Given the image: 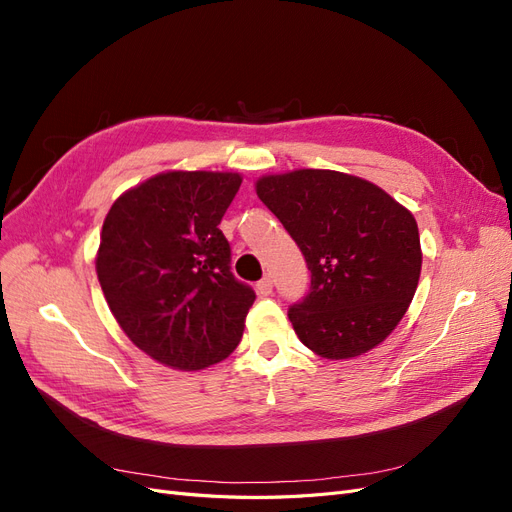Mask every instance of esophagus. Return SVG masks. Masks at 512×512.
<instances>
[{"mask_svg": "<svg viewBox=\"0 0 512 512\" xmlns=\"http://www.w3.org/2000/svg\"><path fill=\"white\" fill-rule=\"evenodd\" d=\"M271 290H273V282H271V277H262V280L256 284V292L260 294V297H269Z\"/></svg>", "mask_w": 512, "mask_h": 512, "instance_id": "obj_1", "label": "esophagus"}]
</instances>
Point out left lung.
<instances>
[{
    "mask_svg": "<svg viewBox=\"0 0 512 512\" xmlns=\"http://www.w3.org/2000/svg\"><path fill=\"white\" fill-rule=\"evenodd\" d=\"M256 194L312 271L307 297L288 309L301 342L331 361L382 344L408 312L421 277L414 215L376 183L337 170L262 175Z\"/></svg>",
    "mask_w": 512,
    "mask_h": 512,
    "instance_id": "1",
    "label": "left lung"
}]
</instances>
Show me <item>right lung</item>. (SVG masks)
<instances>
[{
  "label": "right lung",
  "mask_w": 512,
  "mask_h": 512,
  "mask_svg": "<svg viewBox=\"0 0 512 512\" xmlns=\"http://www.w3.org/2000/svg\"><path fill=\"white\" fill-rule=\"evenodd\" d=\"M239 173L166 170L108 209L96 273L119 327L153 361L181 371L224 361L256 299L230 273L218 228Z\"/></svg>",
  "instance_id": "1"
}]
</instances>
